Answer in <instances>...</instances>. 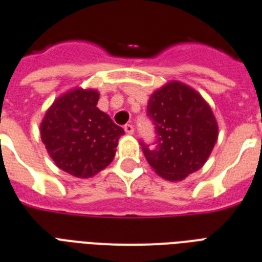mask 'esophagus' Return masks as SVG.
<instances>
[{"label":"esophagus","instance_id":"obj_1","mask_svg":"<svg viewBox=\"0 0 262 262\" xmlns=\"http://www.w3.org/2000/svg\"><path fill=\"white\" fill-rule=\"evenodd\" d=\"M124 130H125V133H128V134H133L134 133V126L132 125V124H126V125L124 126Z\"/></svg>","mask_w":262,"mask_h":262}]
</instances>
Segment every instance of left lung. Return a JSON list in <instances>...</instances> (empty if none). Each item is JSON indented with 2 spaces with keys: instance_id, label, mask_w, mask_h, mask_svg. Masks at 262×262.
I'll use <instances>...</instances> for the list:
<instances>
[{
  "instance_id": "left-lung-1",
  "label": "left lung",
  "mask_w": 262,
  "mask_h": 262,
  "mask_svg": "<svg viewBox=\"0 0 262 262\" xmlns=\"http://www.w3.org/2000/svg\"><path fill=\"white\" fill-rule=\"evenodd\" d=\"M147 116L155 125L157 146L141 145L158 175L180 181L204 166L218 138V124L197 91L181 82H168L150 96Z\"/></svg>"
}]
</instances>
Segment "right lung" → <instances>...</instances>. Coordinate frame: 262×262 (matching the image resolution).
<instances>
[{
	"mask_svg": "<svg viewBox=\"0 0 262 262\" xmlns=\"http://www.w3.org/2000/svg\"><path fill=\"white\" fill-rule=\"evenodd\" d=\"M96 90L74 89L53 102L40 124L41 141L56 166L75 178H91L114 160L125 133L96 107Z\"/></svg>",
	"mask_w": 262,
	"mask_h": 262,
	"instance_id": "obj_1",
	"label": "right lung"
}]
</instances>
